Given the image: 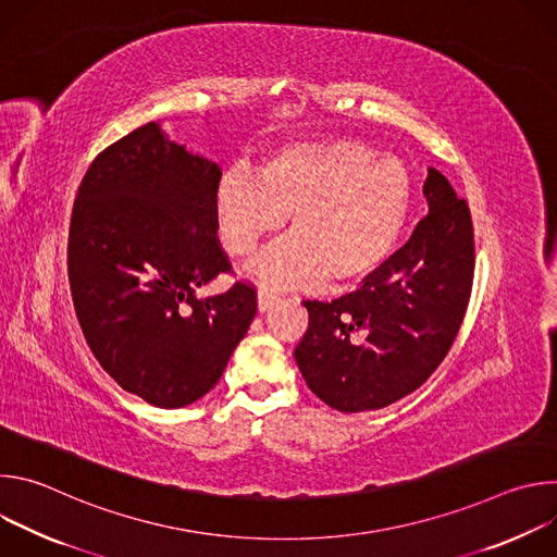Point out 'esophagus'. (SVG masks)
<instances>
[{"mask_svg":"<svg viewBox=\"0 0 557 557\" xmlns=\"http://www.w3.org/2000/svg\"><path fill=\"white\" fill-rule=\"evenodd\" d=\"M280 301H282L280 293H275L271 288H260V293H258V308H260V312H267V310L275 308Z\"/></svg>","mask_w":557,"mask_h":557,"instance_id":"esophagus-1","label":"esophagus"}]
</instances>
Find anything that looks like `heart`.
I'll return each mask as SVG.
<instances>
[{"instance_id":"obj_1","label":"heart","mask_w":557,"mask_h":557,"mask_svg":"<svg viewBox=\"0 0 557 557\" xmlns=\"http://www.w3.org/2000/svg\"><path fill=\"white\" fill-rule=\"evenodd\" d=\"M410 207L404 161L337 136L280 145L256 176L231 170L215 189L220 243L235 260H249L290 215V235L253 264L280 286L363 282L399 247Z\"/></svg>"}]
</instances>
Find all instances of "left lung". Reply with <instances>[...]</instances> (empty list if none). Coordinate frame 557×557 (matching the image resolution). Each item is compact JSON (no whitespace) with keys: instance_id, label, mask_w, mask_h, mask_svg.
<instances>
[{"instance_id":"obj_1","label":"left lung","mask_w":557,"mask_h":557,"mask_svg":"<svg viewBox=\"0 0 557 557\" xmlns=\"http://www.w3.org/2000/svg\"><path fill=\"white\" fill-rule=\"evenodd\" d=\"M423 194L428 215L357 290L304 299L308 331L295 361L306 385L339 412L379 410L421 387L462 324L475 264L471 213L436 170Z\"/></svg>"}]
</instances>
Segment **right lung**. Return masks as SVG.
I'll list each match as a JSON object with an SVG mask.
<instances>
[{
    "instance_id": "add662e5",
    "label": "right lung",
    "mask_w": 557,
    "mask_h": 557,
    "mask_svg": "<svg viewBox=\"0 0 557 557\" xmlns=\"http://www.w3.org/2000/svg\"><path fill=\"white\" fill-rule=\"evenodd\" d=\"M220 168L158 123L106 147L78 185L67 280L101 368L156 408L198 401L222 376L258 312L251 282L196 290L233 273L215 220Z\"/></svg>"
}]
</instances>
